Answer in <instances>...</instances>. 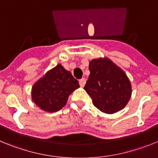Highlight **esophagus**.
Returning <instances> with one entry per match:
<instances>
[{"label":"esophagus","instance_id":"34e87169","mask_svg":"<svg viewBox=\"0 0 158 158\" xmlns=\"http://www.w3.org/2000/svg\"><path fill=\"white\" fill-rule=\"evenodd\" d=\"M85 83H86L85 78H81V79L79 81V84H80V85L81 86V87H84V86H85Z\"/></svg>","mask_w":158,"mask_h":158}]
</instances>
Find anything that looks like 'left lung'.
Instances as JSON below:
<instances>
[{
	"instance_id": "1",
	"label": "left lung",
	"mask_w": 158,
	"mask_h": 158,
	"mask_svg": "<svg viewBox=\"0 0 158 158\" xmlns=\"http://www.w3.org/2000/svg\"><path fill=\"white\" fill-rule=\"evenodd\" d=\"M89 76L84 89L93 104L107 114L123 109L131 96V85L125 73L108 58L93 59L89 62Z\"/></svg>"
}]
</instances>
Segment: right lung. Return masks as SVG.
Listing matches in <instances>:
<instances>
[{
    "instance_id": "right-lung-1",
    "label": "right lung",
    "mask_w": 158,
    "mask_h": 158,
    "mask_svg": "<svg viewBox=\"0 0 158 158\" xmlns=\"http://www.w3.org/2000/svg\"><path fill=\"white\" fill-rule=\"evenodd\" d=\"M79 87L71 73L58 64L33 85L32 100L43 111L54 112L62 109L69 95Z\"/></svg>"
}]
</instances>
